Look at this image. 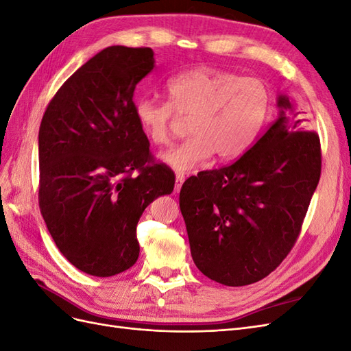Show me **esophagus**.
Segmentation results:
<instances>
[{
    "label": "esophagus",
    "mask_w": 351,
    "mask_h": 351,
    "mask_svg": "<svg viewBox=\"0 0 351 351\" xmlns=\"http://www.w3.org/2000/svg\"><path fill=\"white\" fill-rule=\"evenodd\" d=\"M184 180H186V177H184L183 174H177V176H176V187H174V192H176V193L180 192V189H182V186H183V183H184Z\"/></svg>",
    "instance_id": "1"
}]
</instances>
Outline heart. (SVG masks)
<instances>
[{
  "label": "heart",
  "mask_w": 351,
  "mask_h": 351,
  "mask_svg": "<svg viewBox=\"0 0 351 351\" xmlns=\"http://www.w3.org/2000/svg\"><path fill=\"white\" fill-rule=\"evenodd\" d=\"M165 92L168 102L137 98L133 112L154 145L168 143L177 117L189 119L192 136L161 154V161L177 173L192 171L214 154L219 161H230L246 152L271 108L262 80L206 66L169 79Z\"/></svg>",
  "instance_id": "b5f03b06"
}]
</instances>
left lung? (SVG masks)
Returning a JSON list of instances; mask_svg holds the SVG:
<instances>
[{
    "mask_svg": "<svg viewBox=\"0 0 351 351\" xmlns=\"http://www.w3.org/2000/svg\"><path fill=\"white\" fill-rule=\"evenodd\" d=\"M280 114L234 164L187 178L180 192L193 262L230 287L261 281L300 234L321 177V142L287 95Z\"/></svg>",
    "mask_w": 351,
    "mask_h": 351,
    "instance_id": "1",
    "label": "left lung"
}]
</instances>
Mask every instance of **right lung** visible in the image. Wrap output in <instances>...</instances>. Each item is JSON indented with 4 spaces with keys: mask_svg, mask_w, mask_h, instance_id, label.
I'll use <instances>...</instances> for the list:
<instances>
[{
    "mask_svg": "<svg viewBox=\"0 0 351 351\" xmlns=\"http://www.w3.org/2000/svg\"><path fill=\"white\" fill-rule=\"evenodd\" d=\"M154 67L151 48H105L64 82L40 121V214L62 256L95 277L133 267L137 222L174 189L133 112L136 84Z\"/></svg>",
    "mask_w": 351,
    "mask_h": 351,
    "instance_id": "obj_1",
    "label": "right lung"
}]
</instances>
